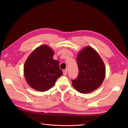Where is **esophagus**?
<instances>
[{"label": "esophagus", "instance_id": "esophagus-1", "mask_svg": "<svg viewBox=\"0 0 128 128\" xmlns=\"http://www.w3.org/2000/svg\"><path fill=\"white\" fill-rule=\"evenodd\" d=\"M67 74V70H63V75H66Z\"/></svg>", "mask_w": 128, "mask_h": 128}]
</instances>
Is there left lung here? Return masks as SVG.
Segmentation results:
<instances>
[{"instance_id": "1", "label": "left lung", "mask_w": 128, "mask_h": 128, "mask_svg": "<svg viewBox=\"0 0 128 128\" xmlns=\"http://www.w3.org/2000/svg\"><path fill=\"white\" fill-rule=\"evenodd\" d=\"M76 62L78 73L72 86L80 93L87 94L96 90L104 79L106 68L102 59L93 48L86 47L78 54Z\"/></svg>"}]
</instances>
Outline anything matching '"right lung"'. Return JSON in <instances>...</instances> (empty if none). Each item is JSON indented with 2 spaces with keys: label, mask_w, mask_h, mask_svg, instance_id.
Masks as SVG:
<instances>
[{
  "label": "right lung",
  "mask_w": 128,
  "mask_h": 128,
  "mask_svg": "<svg viewBox=\"0 0 128 128\" xmlns=\"http://www.w3.org/2000/svg\"><path fill=\"white\" fill-rule=\"evenodd\" d=\"M54 52L47 45L36 48L27 59L24 65V75L32 88L44 92L50 90L62 75L59 62L53 59Z\"/></svg>",
  "instance_id": "obj_1"
}]
</instances>
